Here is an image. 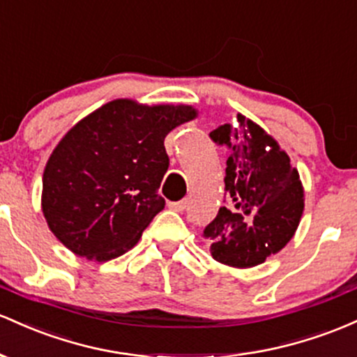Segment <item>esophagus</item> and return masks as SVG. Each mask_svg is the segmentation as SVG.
Instances as JSON below:
<instances>
[{"label": "esophagus", "mask_w": 357, "mask_h": 357, "mask_svg": "<svg viewBox=\"0 0 357 357\" xmlns=\"http://www.w3.org/2000/svg\"><path fill=\"white\" fill-rule=\"evenodd\" d=\"M168 207H170L172 211L175 212H183L187 207V199H182V200H177V202H168Z\"/></svg>", "instance_id": "obj_1"}]
</instances>
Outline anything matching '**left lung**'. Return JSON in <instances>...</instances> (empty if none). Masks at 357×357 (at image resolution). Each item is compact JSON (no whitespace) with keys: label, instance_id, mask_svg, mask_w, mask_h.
<instances>
[{"label":"left lung","instance_id":"obj_1","mask_svg":"<svg viewBox=\"0 0 357 357\" xmlns=\"http://www.w3.org/2000/svg\"><path fill=\"white\" fill-rule=\"evenodd\" d=\"M226 146V194L229 202L204 229L215 261L250 268L278 253L294 238L303 212L297 168L278 143L251 119L209 133Z\"/></svg>","mask_w":357,"mask_h":357}]
</instances>
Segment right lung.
Wrapping results in <instances>:
<instances>
[{"instance_id":"obj_1","label":"right lung","mask_w":357,"mask_h":357,"mask_svg":"<svg viewBox=\"0 0 357 357\" xmlns=\"http://www.w3.org/2000/svg\"><path fill=\"white\" fill-rule=\"evenodd\" d=\"M195 116L192 106L116 99L67 131L43 172L42 211L55 238L96 261L131 250L165 207V136Z\"/></svg>"}]
</instances>
